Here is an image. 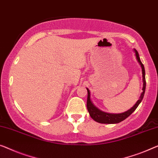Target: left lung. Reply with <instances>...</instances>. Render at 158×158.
<instances>
[{
    "instance_id": "left-lung-1",
    "label": "left lung",
    "mask_w": 158,
    "mask_h": 158,
    "mask_svg": "<svg viewBox=\"0 0 158 158\" xmlns=\"http://www.w3.org/2000/svg\"><path fill=\"white\" fill-rule=\"evenodd\" d=\"M135 53V56L137 59L138 63H139L141 69H142V74H143V92L141 93L138 102L135 103V105L133 107L131 108L130 109L126 110V112L121 113V114H110V113H106L104 111H102L100 109H98L97 107L94 106L91 100V96H90V91L89 89H87V92H88V96H87V102H86V106L87 110L89 113L90 116L92 118L94 121L98 122L100 123H106V124H114V123H118L120 122L123 121V120L127 118L132 113L134 112L138 105L140 104V102H142L143 96H144L145 91V86H146V81H145V72L144 65L141 62L139 54L136 50L135 49H133Z\"/></svg>"
}]
</instances>
